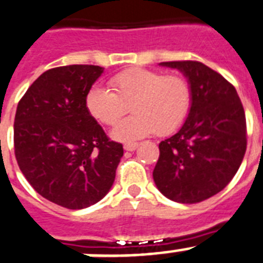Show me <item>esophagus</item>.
Instances as JSON below:
<instances>
[{
	"label": "esophagus",
	"instance_id": "obj_1",
	"mask_svg": "<svg viewBox=\"0 0 263 263\" xmlns=\"http://www.w3.org/2000/svg\"><path fill=\"white\" fill-rule=\"evenodd\" d=\"M138 143H127V144H124V149L128 151V152H132V151H135L138 148Z\"/></svg>",
	"mask_w": 263,
	"mask_h": 263
}]
</instances>
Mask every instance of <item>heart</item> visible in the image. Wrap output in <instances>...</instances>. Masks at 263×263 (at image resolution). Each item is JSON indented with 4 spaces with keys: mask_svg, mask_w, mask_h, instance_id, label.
<instances>
[{
    "mask_svg": "<svg viewBox=\"0 0 263 263\" xmlns=\"http://www.w3.org/2000/svg\"><path fill=\"white\" fill-rule=\"evenodd\" d=\"M112 91L90 88L84 103L88 114L104 125H114L132 106L134 117L115 125V140L131 143L151 134L170 136L180 129L191 112L193 91L181 75L134 67L109 79Z\"/></svg>",
    "mask_w": 263,
    "mask_h": 263,
    "instance_id": "1",
    "label": "heart"
}]
</instances>
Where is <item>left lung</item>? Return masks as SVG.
<instances>
[{
    "instance_id": "left-lung-1",
    "label": "left lung",
    "mask_w": 263,
    "mask_h": 263,
    "mask_svg": "<svg viewBox=\"0 0 263 263\" xmlns=\"http://www.w3.org/2000/svg\"><path fill=\"white\" fill-rule=\"evenodd\" d=\"M188 78L191 112L177 134L159 144L157 189L170 200L196 204L232 181L246 152V118L232 83L197 61L161 62Z\"/></svg>"
}]
</instances>
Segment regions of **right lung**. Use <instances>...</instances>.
<instances>
[{
    "instance_id": "add662e5",
    "label": "right lung",
    "mask_w": 263,
    "mask_h": 263,
    "mask_svg": "<svg viewBox=\"0 0 263 263\" xmlns=\"http://www.w3.org/2000/svg\"><path fill=\"white\" fill-rule=\"evenodd\" d=\"M103 67L50 68L27 88L14 119L18 166L42 197L67 209L97 204L108 193L123 145L88 114L86 95Z\"/></svg>"
}]
</instances>
